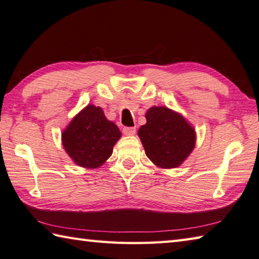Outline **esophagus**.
Wrapping results in <instances>:
<instances>
[{"label":"esophagus","mask_w":259,"mask_h":259,"mask_svg":"<svg viewBox=\"0 0 259 259\" xmlns=\"http://www.w3.org/2000/svg\"><path fill=\"white\" fill-rule=\"evenodd\" d=\"M123 133L125 135H134L136 133V128L135 127H124L123 128Z\"/></svg>","instance_id":"1"}]
</instances>
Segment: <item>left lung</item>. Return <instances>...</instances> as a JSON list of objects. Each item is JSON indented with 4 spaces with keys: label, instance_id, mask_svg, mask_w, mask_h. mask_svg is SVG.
Wrapping results in <instances>:
<instances>
[{
    "label": "left lung",
    "instance_id": "1",
    "mask_svg": "<svg viewBox=\"0 0 259 259\" xmlns=\"http://www.w3.org/2000/svg\"><path fill=\"white\" fill-rule=\"evenodd\" d=\"M146 124L137 135L145 154L161 168L180 166L196 146L197 133L183 116L166 106H153L145 114Z\"/></svg>",
    "mask_w": 259,
    "mask_h": 259
}]
</instances>
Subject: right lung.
Returning <instances> with one entry per match:
<instances>
[{
  "mask_svg": "<svg viewBox=\"0 0 259 259\" xmlns=\"http://www.w3.org/2000/svg\"><path fill=\"white\" fill-rule=\"evenodd\" d=\"M120 136L119 128L106 118L103 109L89 104L68 124L61 134V142L77 165L97 168L112 155Z\"/></svg>",
  "mask_w": 259,
  "mask_h": 259,
  "instance_id": "right-lung-1",
  "label": "right lung"
}]
</instances>
